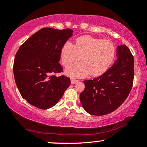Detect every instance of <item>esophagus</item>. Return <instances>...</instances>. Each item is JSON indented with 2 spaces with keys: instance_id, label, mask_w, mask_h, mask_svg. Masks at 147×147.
Segmentation results:
<instances>
[{
  "instance_id": "1",
  "label": "esophagus",
  "mask_w": 147,
  "mask_h": 147,
  "mask_svg": "<svg viewBox=\"0 0 147 147\" xmlns=\"http://www.w3.org/2000/svg\"><path fill=\"white\" fill-rule=\"evenodd\" d=\"M78 80H74V79H71V84H75L76 82H78Z\"/></svg>"
}]
</instances>
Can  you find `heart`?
I'll use <instances>...</instances> for the list:
<instances>
[{
  "label": "heart",
  "mask_w": 147,
  "mask_h": 147,
  "mask_svg": "<svg viewBox=\"0 0 147 147\" xmlns=\"http://www.w3.org/2000/svg\"><path fill=\"white\" fill-rule=\"evenodd\" d=\"M116 48L109 40H102L90 35H84L76 40L75 45L67 41L61 50V61L68 66L65 74L74 78H84L89 75L98 77L107 71L114 59Z\"/></svg>",
  "instance_id": "b5f03b06"
}]
</instances>
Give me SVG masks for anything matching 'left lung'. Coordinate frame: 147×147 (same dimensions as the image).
<instances>
[{
    "mask_svg": "<svg viewBox=\"0 0 147 147\" xmlns=\"http://www.w3.org/2000/svg\"><path fill=\"white\" fill-rule=\"evenodd\" d=\"M117 59L99 77L84 80L85 89L80 98L84 110L102 116L116 110L129 95L133 85L134 57L128 47H117Z\"/></svg>",
    "mask_w": 147,
    "mask_h": 147,
    "instance_id": "8db88e82",
    "label": "left lung"
}]
</instances>
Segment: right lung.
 I'll list each match as a JSON object with an SVG mask.
<instances>
[{"instance_id": "obj_1", "label": "right lung", "mask_w": 147, "mask_h": 147, "mask_svg": "<svg viewBox=\"0 0 147 147\" xmlns=\"http://www.w3.org/2000/svg\"><path fill=\"white\" fill-rule=\"evenodd\" d=\"M70 29L43 28L19 47L13 64L15 80L20 94L40 109L53 107L63 96L71 81L59 63L61 50L72 36Z\"/></svg>"}]
</instances>
